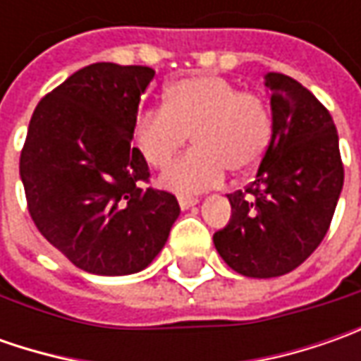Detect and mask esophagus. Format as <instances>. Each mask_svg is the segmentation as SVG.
<instances>
[{"mask_svg":"<svg viewBox=\"0 0 361 361\" xmlns=\"http://www.w3.org/2000/svg\"><path fill=\"white\" fill-rule=\"evenodd\" d=\"M197 202H199V199H195V197H178L180 209H190V207H195Z\"/></svg>","mask_w":361,"mask_h":361,"instance_id":"esophagus-1","label":"esophagus"}]
</instances>
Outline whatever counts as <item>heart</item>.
<instances>
[{
	"instance_id": "b5f03b06",
	"label": "heart",
	"mask_w": 361,
	"mask_h": 361,
	"mask_svg": "<svg viewBox=\"0 0 361 361\" xmlns=\"http://www.w3.org/2000/svg\"><path fill=\"white\" fill-rule=\"evenodd\" d=\"M273 132L269 102L223 76H192L169 86L164 106L145 108L134 142L154 169H164L192 136L195 148L162 176L176 192L216 187L229 169L241 174L265 157Z\"/></svg>"
}]
</instances>
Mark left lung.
<instances>
[{
	"mask_svg": "<svg viewBox=\"0 0 361 361\" xmlns=\"http://www.w3.org/2000/svg\"><path fill=\"white\" fill-rule=\"evenodd\" d=\"M273 136L255 180L227 195L219 255L247 277H279L324 241L343 187L338 130L326 106L293 78L267 74Z\"/></svg>",
	"mask_w": 361,
	"mask_h": 361,
	"instance_id": "obj_1",
	"label": "left lung"
}]
</instances>
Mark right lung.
Wrapping results in <instances>:
<instances>
[{"label": "right lung", "instance_id": "right-lung-1", "mask_svg": "<svg viewBox=\"0 0 361 361\" xmlns=\"http://www.w3.org/2000/svg\"><path fill=\"white\" fill-rule=\"evenodd\" d=\"M148 66L90 63L35 106L20 176L37 231L76 267L130 275L159 255L180 213L173 192L142 187L150 171L130 145Z\"/></svg>", "mask_w": 361, "mask_h": 361}]
</instances>
